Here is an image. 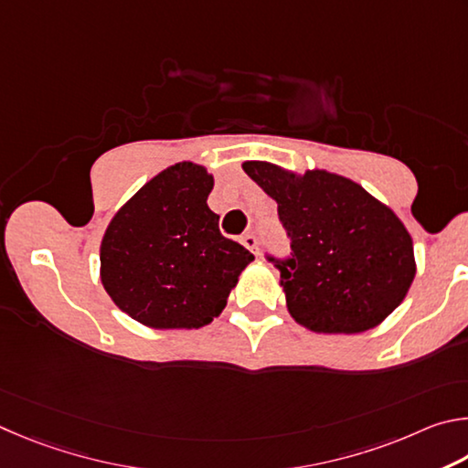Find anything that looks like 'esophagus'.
Masks as SVG:
<instances>
[{
  "instance_id": "esophagus-1",
  "label": "esophagus",
  "mask_w": 468,
  "mask_h": 468,
  "mask_svg": "<svg viewBox=\"0 0 468 468\" xmlns=\"http://www.w3.org/2000/svg\"><path fill=\"white\" fill-rule=\"evenodd\" d=\"M240 242L244 244V247H247L250 252H259V240H257V236L255 234H244L242 239H240Z\"/></svg>"
}]
</instances>
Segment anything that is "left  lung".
I'll return each mask as SVG.
<instances>
[{
    "label": "left lung",
    "instance_id": "obj_1",
    "mask_svg": "<svg viewBox=\"0 0 468 468\" xmlns=\"http://www.w3.org/2000/svg\"><path fill=\"white\" fill-rule=\"evenodd\" d=\"M242 168L277 201L290 257L280 269L290 314L316 333H364L407 296L415 277L411 236L387 205L324 170L296 176L267 162Z\"/></svg>",
    "mask_w": 468,
    "mask_h": 468
}]
</instances>
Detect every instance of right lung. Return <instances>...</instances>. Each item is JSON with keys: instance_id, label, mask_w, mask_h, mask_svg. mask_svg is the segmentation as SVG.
I'll return each mask as SVG.
<instances>
[{"instance_id": "1", "label": "right lung", "mask_w": 468, "mask_h": 468, "mask_svg": "<svg viewBox=\"0 0 468 468\" xmlns=\"http://www.w3.org/2000/svg\"><path fill=\"white\" fill-rule=\"evenodd\" d=\"M213 178L193 162L175 164L139 188L106 228L104 290L122 313L152 329H199L226 306L252 259L219 232L207 207Z\"/></svg>"}]
</instances>
